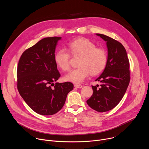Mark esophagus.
Returning a JSON list of instances; mask_svg holds the SVG:
<instances>
[{
	"instance_id": "1",
	"label": "esophagus",
	"mask_w": 149,
	"mask_h": 149,
	"mask_svg": "<svg viewBox=\"0 0 149 149\" xmlns=\"http://www.w3.org/2000/svg\"><path fill=\"white\" fill-rule=\"evenodd\" d=\"M74 87L75 88H81L82 87V85H80V84H74Z\"/></svg>"
}]
</instances>
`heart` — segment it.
I'll use <instances>...</instances> for the list:
<instances>
[{
  "mask_svg": "<svg viewBox=\"0 0 149 149\" xmlns=\"http://www.w3.org/2000/svg\"><path fill=\"white\" fill-rule=\"evenodd\" d=\"M68 51L73 56L79 55L78 68L72 70L65 77L67 81L81 83L91 74L96 75L101 73L107 65L108 55L104 49L97 48V45L88 39L81 38L68 44ZM54 60L57 66L67 71L70 67V55L64 48L58 49L55 54Z\"/></svg>",
  "mask_w": 149,
  "mask_h": 149,
  "instance_id": "heart-1",
  "label": "heart"
}]
</instances>
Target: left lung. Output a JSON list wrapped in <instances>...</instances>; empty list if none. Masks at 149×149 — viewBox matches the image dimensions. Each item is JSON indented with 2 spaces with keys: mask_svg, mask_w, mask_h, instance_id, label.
<instances>
[{
  "mask_svg": "<svg viewBox=\"0 0 149 149\" xmlns=\"http://www.w3.org/2000/svg\"><path fill=\"white\" fill-rule=\"evenodd\" d=\"M96 35L106 42L108 61L101 75L95 79L101 85L92 86L93 94L87 103L93 110L102 113L114 109L123 98L130 80V63L120 42L105 35Z\"/></svg>",
  "mask_w": 149,
  "mask_h": 149,
  "instance_id": "8db88e82",
  "label": "left lung"
}]
</instances>
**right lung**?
<instances>
[{
    "mask_svg": "<svg viewBox=\"0 0 149 149\" xmlns=\"http://www.w3.org/2000/svg\"><path fill=\"white\" fill-rule=\"evenodd\" d=\"M61 37H48L25 51L17 68L18 91L36 113L43 116L58 112L73 90L70 82H54L61 77L54 60L55 48Z\"/></svg>",
    "mask_w": 149,
    "mask_h": 149,
    "instance_id": "right-lung-1",
    "label": "right lung"
}]
</instances>
